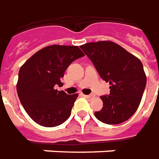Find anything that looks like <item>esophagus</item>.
Instances as JSON below:
<instances>
[{"label": "esophagus", "instance_id": "obj_1", "mask_svg": "<svg viewBox=\"0 0 159 159\" xmlns=\"http://www.w3.org/2000/svg\"><path fill=\"white\" fill-rule=\"evenodd\" d=\"M85 97V98H87V99H92L93 98V95H83Z\"/></svg>", "mask_w": 159, "mask_h": 159}]
</instances>
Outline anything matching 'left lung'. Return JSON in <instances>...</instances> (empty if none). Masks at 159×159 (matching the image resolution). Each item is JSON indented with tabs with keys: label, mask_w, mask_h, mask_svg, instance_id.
<instances>
[{
	"label": "left lung",
	"mask_w": 159,
	"mask_h": 159,
	"mask_svg": "<svg viewBox=\"0 0 159 159\" xmlns=\"http://www.w3.org/2000/svg\"><path fill=\"white\" fill-rule=\"evenodd\" d=\"M80 48L94 65L110 93L101 96L103 106L96 111L98 120L106 124H120L138 109L146 85L141 61L117 43L110 41L88 43Z\"/></svg>",
	"instance_id": "obj_1"
}]
</instances>
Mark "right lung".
<instances>
[{"label": "right lung", "mask_w": 159, "mask_h": 159, "mask_svg": "<svg viewBox=\"0 0 159 159\" xmlns=\"http://www.w3.org/2000/svg\"><path fill=\"white\" fill-rule=\"evenodd\" d=\"M85 56L78 46L51 45L28 59L19 72L17 92L24 109L38 124L52 128L71 115L78 94L57 91L61 79L74 61Z\"/></svg>", "instance_id": "add662e5"}]
</instances>
